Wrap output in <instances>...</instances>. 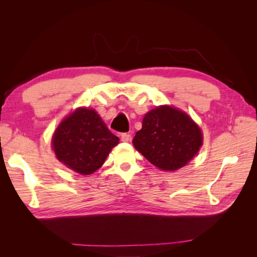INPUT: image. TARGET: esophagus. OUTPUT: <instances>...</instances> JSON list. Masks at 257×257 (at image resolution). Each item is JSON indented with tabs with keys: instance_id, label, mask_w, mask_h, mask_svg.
<instances>
[{
	"instance_id": "esophagus-1",
	"label": "esophagus",
	"mask_w": 257,
	"mask_h": 257,
	"mask_svg": "<svg viewBox=\"0 0 257 257\" xmlns=\"http://www.w3.org/2000/svg\"><path fill=\"white\" fill-rule=\"evenodd\" d=\"M121 141H122L123 143H128V142L131 141V136H130V134H127V133H123V134H121Z\"/></svg>"
}]
</instances>
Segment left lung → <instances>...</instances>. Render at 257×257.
<instances>
[{
	"mask_svg": "<svg viewBox=\"0 0 257 257\" xmlns=\"http://www.w3.org/2000/svg\"><path fill=\"white\" fill-rule=\"evenodd\" d=\"M133 145L151 164L174 172L196 155L203 145V134L189 114L165 105L144 116Z\"/></svg>",
	"mask_w": 257,
	"mask_h": 257,
	"instance_id": "1",
	"label": "left lung"
}]
</instances>
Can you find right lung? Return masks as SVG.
Masks as SVG:
<instances>
[{
  "instance_id": "add662e5",
  "label": "right lung",
  "mask_w": 257,
  "mask_h": 257,
  "mask_svg": "<svg viewBox=\"0 0 257 257\" xmlns=\"http://www.w3.org/2000/svg\"><path fill=\"white\" fill-rule=\"evenodd\" d=\"M119 138L108 130L94 109L78 108L62 121L52 137L57 159L81 175H90L104 164Z\"/></svg>"
}]
</instances>
